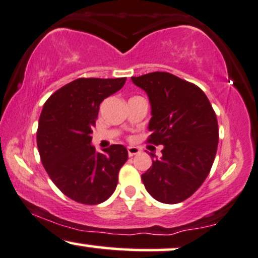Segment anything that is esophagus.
Instances as JSON below:
<instances>
[{"mask_svg":"<svg viewBox=\"0 0 258 258\" xmlns=\"http://www.w3.org/2000/svg\"><path fill=\"white\" fill-rule=\"evenodd\" d=\"M139 153H140V150H139L138 147H134V146H129L128 147L129 157H133V156H135V154H139Z\"/></svg>","mask_w":258,"mask_h":258,"instance_id":"obj_1","label":"esophagus"}]
</instances>
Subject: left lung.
<instances>
[{"mask_svg":"<svg viewBox=\"0 0 258 258\" xmlns=\"http://www.w3.org/2000/svg\"><path fill=\"white\" fill-rule=\"evenodd\" d=\"M146 92L152 118L148 142L162 145L151 153L152 166L141 175L156 201L176 204L189 198L210 172L219 144L216 114L204 92L168 72L132 77Z\"/></svg>","mask_w":258,"mask_h":258,"instance_id":"1","label":"left lung"}]
</instances>
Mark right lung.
I'll list each match as a JSON object with an SVG mask.
<instances>
[{"instance_id": "add662e5", "label": "right lung", "mask_w": 258, "mask_h": 258, "mask_svg": "<svg viewBox=\"0 0 258 258\" xmlns=\"http://www.w3.org/2000/svg\"><path fill=\"white\" fill-rule=\"evenodd\" d=\"M126 78H78L45 101L37 129L41 162L50 180L72 201L95 205L113 195L118 172L128 159L123 145L99 153L93 128L102 100L120 89Z\"/></svg>"}]
</instances>
